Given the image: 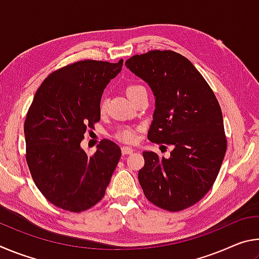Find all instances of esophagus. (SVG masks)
Here are the masks:
<instances>
[{"mask_svg":"<svg viewBox=\"0 0 259 259\" xmlns=\"http://www.w3.org/2000/svg\"><path fill=\"white\" fill-rule=\"evenodd\" d=\"M122 150V154L123 155H128V154H131V153H134V150L133 148H130V147H122L121 148Z\"/></svg>","mask_w":259,"mask_h":259,"instance_id":"34e87169","label":"esophagus"}]
</instances>
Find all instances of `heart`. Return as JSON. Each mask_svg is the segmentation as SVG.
Listing matches in <instances>:
<instances>
[{
	"label": "heart",
	"instance_id": "b5f03b06",
	"mask_svg": "<svg viewBox=\"0 0 259 259\" xmlns=\"http://www.w3.org/2000/svg\"><path fill=\"white\" fill-rule=\"evenodd\" d=\"M142 90H145L144 89V87L139 85V84H129L128 88H126V94H128L129 98L134 97L136 94H138L139 91ZM105 109H106V99L102 98L99 103V111L100 112H105ZM115 137L120 140L122 143H126V144H131L134 143L136 140V134L133 129L130 128H122L119 131H117Z\"/></svg>",
	"mask_w": 259,
	"mask_h": 259
}]
</instances>
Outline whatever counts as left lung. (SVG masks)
<instances>
[{
	"instance_id": "obj_1",
	"label": "left lung",
	"mask_w": 259,
	"mask_h": 259,
	"mask_svg": "<svg viewBox=\"0 0 259 259\" xmlns=\"http://www.w3.org/2000/svg\"><path fill=\"white\" fill-rule=\"evenodd\" d=\"M125 66L151 87L155 111L147 138L171 145L169 159L143 152L138 181L146 199L161 209L181 211L212 187L227 140L211 88L185 57L171 50L136 55Z\"/></svg>"
}]
</instances>
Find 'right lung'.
Here are the masks:
<instances>
[{
  "instance_id": "1",
  "label": "right lung",
  "mask_w": 259,
  "mask_h": 259,
  "mask_svg": "<svg viewBox=\"0 0 259 259\" xmlns=\"http://www.w3.org/2000/svg\"><path fill=\"white\" fill-rule=\"evenodd\" d=\"M117 63L80 60L48 75L26 115V161L35 185L60 209L81 212L104 198L121 148L104 139L93 156L81 148L100 120L104 89L121 72Z\"/></svg>"
}]
</instances>
